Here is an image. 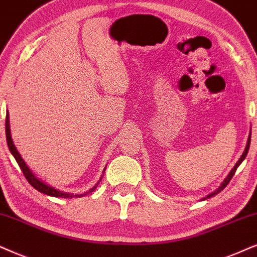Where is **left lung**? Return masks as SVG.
Returning a JSON list of instances; mask_svg holds the SVG:
<instances>
[{"instance_id":"obj_1","label":"left lung","mask_w":257,"mask_h":257,"mask_svg":"<svg viewBox=\"0 0 257 257\" xmlns=\"http://www.w3.org/2000/svg\"><path fill=\"white\" fill-rule=\"evenodd\" d=\"M250 139H251V133H250L249 134V138H248V142H246V146H245V149H244V152H243V154H242V157L239 158V160L236 162V165L235 166H233V168L231 171H230V173H229V175L228 177L225 178V179H224V181L222 183V185H220V186L217 188V190L215 191V192H212V193H210L209 196H206L205 198H204V199H207V198H211V197H213V196H216V194H218L220 191H223L224 188L226 187V185H228L229 183H230V180H231V178L233 177V174H235V172H236V170H237V167L239 166V165L242 164V161L244 160L245 159V157H246V154H248V151H249V147H250Z\"/></svg>"}]
</instances>
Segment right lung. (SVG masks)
Instances as JSON below:
<instances>
[{"label": "right lung", "instance_id": "obj_1", "mask_svg": "<svg viewBox=\"0 0 257 257\" xmlns=\"http://www.w3.org/2000/svg\"><path fill=\"white\" fill-rule=\"evenodd\" d=\"M6 138H7V144H8V148L11 153L13 154V157L15 158L16 162H18V165L20 166L22 173L26 177V179L29 184L33 186L35 190H38L39 192L41 193H45L47 194V196H51V197H58V198H80L83 196H85V194L92 192L93 190H95L96 186L98 184L96 185L95 187H92L89 192H85L83 194H73V193H67V192H63V191H59L57 190V188L50 186V185L45 184L44 181H41L40 179H38L37 177H35L33 172L29 170V167L27 166V164L24 161V159L21 158L20 153L18 152V149H16L14 142H13L12 140V135H11V125H9V115L7 113V116H6ZM100 180H102V178H100ZM99 183V181H98Z\"/></svg>", "mask_w": 257, "mask_h": 257}]
</instances>
